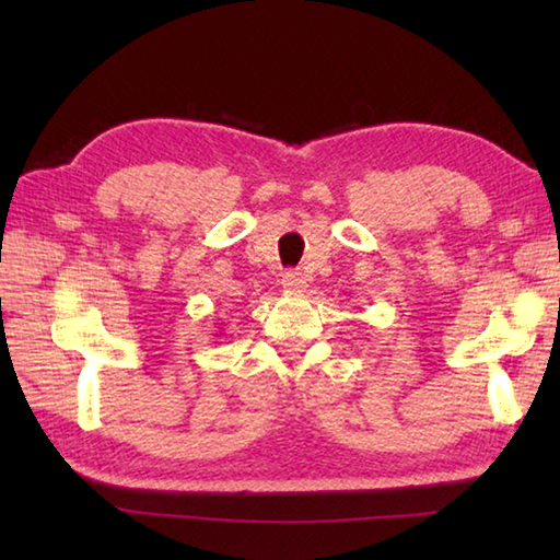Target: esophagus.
<instances>
[{"label":"esophagus","instance_id":"esophagus-1","mask_svg":"<svg viewBox=\"0 0 560 560\" xmlns=\"http://www.w3.org/2000/svg\"><path fill=\"white\" fill-rule=\"evenodd\" d=\"M281 287L287 289L289 293H303L305 287H307V279L303 271H287L281 277Z\"/></svg>","mask_w":560,"mask_h":560}]
</instances>
